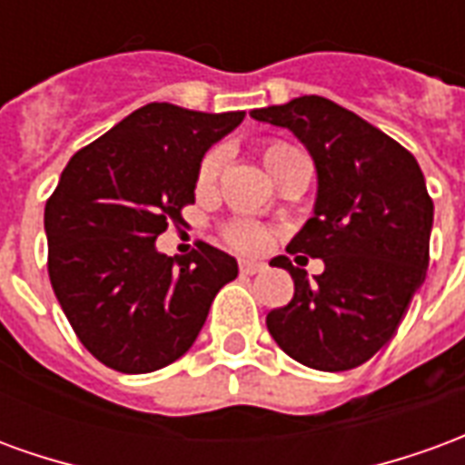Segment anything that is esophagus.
I'll return each instance as SVG.
<instances>
[{"label": "esophagus", "mask_w": 465, "mask_h": 465, "mask_svg": "<svg viewBox=\"0 0 465 465\" xmlns=\"http://www.w3.org/2000/svg\"><path fill=\"white\" fill-rule=\"evenodd\" d=\"M239 272H242L243 276H253V273H262L263 272V263L242 262V263H239Z\"/></svg>", "instance_id": "34e87169"}]
</instances>
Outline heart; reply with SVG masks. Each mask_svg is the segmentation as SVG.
<instances>
[{
    "mask_svg": "<svg viewBox=\"0 0 465 465\" xmlns=\"http://www.w3.org/2000/svg\"><path fill=\"white\" fill-rule=\"evenodd\" d=\"M262 159L266 163V169L272 173L273 179L279 182L283 176V172L296 162H303V153L289 142H282V139H272L262 146ZM223 153L219 149H212L202 156L199 162V169H196V192L209 193L216 186V179L222 173ZM223 239L229 246H233L236 252L242 253H262L266 252L273 243V233L262 226V223L253 222H232L226 229H223Z\"/></svg>",
    "mask_w": 465,
    "mask_h": 465,
    "instance_id": "1",
    "label": "heart"
}]
</instances>
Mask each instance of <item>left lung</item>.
<instances>
[{
  "instance_id": "8db88e82",
  "label": "left lung",
  "mask_w": 465,
  "mask_h": 465,
  "mask_svg": "<svg viewBox=\"0 0 465 465\" xmlns=\"http://www.w3.org/2000/svg\"><path fill=\"white\" fill-rule=\"evenodd\" d=\"M252 116L292 129L319 172L313 216L286 252L326 269L309 282L289 256L273 259L292 273L293 299L269 312V333L309 369H356L391 341L426 279L433 202L423 172L396 139L323 96Z\"/></svg>"
}]
</instances>
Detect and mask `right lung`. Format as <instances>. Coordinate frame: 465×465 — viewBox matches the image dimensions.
I'll use <instances>...</instances> for the list:
<instances>
[{
	"label": "right lung",
	"instance_id": "add662e5",
	"mask_svg": "<svg viewBox=\"0 0 465 465\" xmlns=\"http://www.w3.org/2000/svg\"><path fill=\"white\" fill-rule=\"evenodd\" d=\"M242 119L152 102L79 149L46 199L56 302L109 369L149 373L173 363L196 341L213 296L236 279V259L212 243L172 259L153 242L183 222L203 152Z\"/></svg>",
	"mask_w": 465,
	"mask_h": 465
}]
</instances>
